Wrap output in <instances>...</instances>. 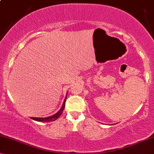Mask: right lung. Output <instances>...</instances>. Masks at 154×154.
I'll return each instance as SVG.
<instances>
[{
	"label": "right lung",
	"mask_w": 154,
	"mask_h": 154,
	"mask_svg": "<svg viewBox=\"0 0 154 154\" xmlns=\"http://www.w3.org/2000/svg\"><path fill=\"white\" fill-rule=\"evenodd\" d=\"M66 97L65 98V100L63 102V104L62 106V108L60 109V111L58 112H57L55 114L49 117H45V118H36V117H31V119L34 120V121H39V122H51V121H54L55 120H57L58 119L59 117L60 116V115L62 114L63 112V110H64V107H65V102H66Z\"/></svg>",
	"instance_id": "right-lung-1"
}]
</instances>
